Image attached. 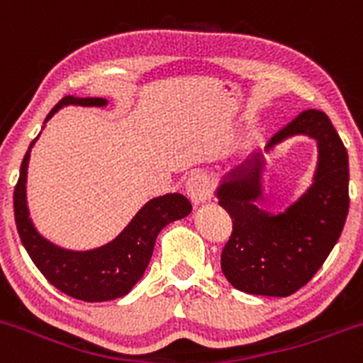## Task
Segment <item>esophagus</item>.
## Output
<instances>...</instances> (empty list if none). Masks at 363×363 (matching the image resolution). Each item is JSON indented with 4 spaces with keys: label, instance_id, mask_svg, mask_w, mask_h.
<instances>
[{
    "label": "esophagus",
    "instance_id": "34e87169",
    "mask_svg": "<svg viewBox=\"0 0 363 363\" xmlns=\"http://www.w3.org/2000/svg\"><path fill=\"white\" fill-rule=\"evenodd\" d=\"M210 178L204 173H192L185 182L186 196L194 204H203L210 199Z\"/></svg>",
    "mask_w": 363,
    "mask_h": 363
}]
</instances>
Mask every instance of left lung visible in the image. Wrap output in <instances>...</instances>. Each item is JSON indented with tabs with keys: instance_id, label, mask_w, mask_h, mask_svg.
<instances>
[{
	"instance_id": "1",
	"label": "left lung",
	"mask_w": 363,
	"mask_h": 363,
	"mask_svg": "<svg viewBox=\"0 0 363 363\" xmlns=\"http://www.w3.org/2000/svg\"><path fill=\"white\" fill-rule=\"evenodd\" d=\"M293 135L318 143L314 183L282 213L254 204L261 197L263 155L224 177L217 189L218 204L233 220L220 267L233 288L249 295L289 296L321 268L342 233L350 210L347 152L323 111L308 109L279 130L264 152Z\"/></svg>"
}]
</instances>
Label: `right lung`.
Listing matches in <instances>:
<instances>
[{"label": "right lung", "instance_id": "1", "mask_svg": "<svg viewBox=\"0 0 363 363\" xmlns=\"http://www.w3.org/2000/svg\"><path fill=\"white\" fill-rule=\"evenodd\" d=\"M104 107L106 99L99 96L67 95L51 109L45 121L55 116L63 106ZM44 121V123H45ZM38 139V138H37ZM33 139L21 164L19 180L13 189V215H16L17 233L24 249L30 254L35 267L61 293L82 302H107V300L125 296L135 282L143 277L159 233L169 222L186 217L192 211V204L182 194H166L148 201L138 211L130 224L106 245L93 250H67L45 240L35 229L26 204V177L30 152Z\"/></svg>", "mask_w": 363, "mask_h": 363}]
</instances>
